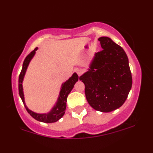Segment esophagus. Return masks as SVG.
<instances>
[{
	"instance_id": "1",
	"label": "esophagus",
	"mask_w": 153,
	"mask_h": 153,
	"mask_svg": "<svg viewBox=\"0 0 153 153\" xmlns=\"http://www.w3.org/2000/svg\"><path fill=\"white\" fill-rule=\"evenodd\" d=\"M76 73H77V74H78V76H80V75L82 74V71L80 69H77L76 70Z\"/></svg>"
}]
</instances>
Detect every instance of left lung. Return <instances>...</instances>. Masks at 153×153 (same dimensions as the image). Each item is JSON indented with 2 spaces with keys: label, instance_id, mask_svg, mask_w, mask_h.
<instances>
[{
  "label": "left lung",
  "instance_id": "obj_1",
  "mask_svg": "<svg viewBox=\"0 0 153 153\" xmlns=\"http://www.w3.org/2000/svg\"><path fill=\"white\" fill-rule=\"evenodd\" d=\"M103 50L95 54L90 69L80 77L85 85L89 104L101 112L122 106L132 85L129 60L125 52L110 38L99 39Z\"/></svg>",
  "mask_w": 153,
  "mask_h": 153
}]
</instances>
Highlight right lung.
I'll return each instance as SVG.
<instances>
[{
    "mask_svg": "<svg viewBox=\"0 0 153 153\" xmlns=\"http://www.w3.org/2000/svg\"><path fill=\"white\" fill-rule=\"evenodd\" d=\"M37 50V47L34 49V50L26 56V57L24 59V63H23V67L22 71H21L20 75L19 77V96H20L21 99H22L23 103H24V106H25L26 111L28 113L30 114L33 118L36 119V120L39 121V122H45V123H52L58 121L59 119L62 118V116L64 115L66 109V102H67V98H68V94L71 93L72 89L74 87L75 83L78 80V76L76 73H74L72 75L71 78H70L62 84V88H61L60 93H59V96L57 100V102L56 103L55 106L52 108L50 112L47 114H36L34 112L31 111L27 108L26 106L25 102H24V93H23V88H22V81L24 79V75H25L26 71L27 69V67L29 65V63L30 62L33 56L34 55L35 52Z\"/></svg>",
    "mask_w": 153,
    "mask_h": 153,
    "instance_id": "obj_1",
    "label": "right lung"
}]
</instances>
